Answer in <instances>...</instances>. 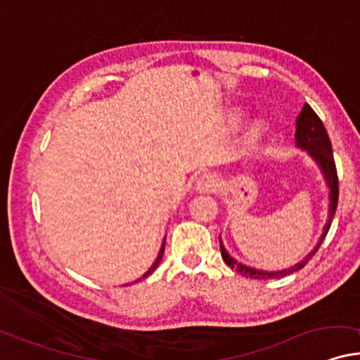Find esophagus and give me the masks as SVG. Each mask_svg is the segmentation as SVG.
<instances>
[{"instance_id":"esophagus-1","label":"esophagus","mask_w":360,"mask_h":360,"mask_svg":"<svg viewBox=\"0 0 360 360\" xmlns=\"http://www.w3.org/2000/svg\"><path fill=\"white\" fill-rule=\"evenodd\" d=\"M219 187H220V180L217 179L214 173H205V175H202L200 179L197 180V184H195V188H197V192L200 193H212Z\"/></svg>"}]
</instances>
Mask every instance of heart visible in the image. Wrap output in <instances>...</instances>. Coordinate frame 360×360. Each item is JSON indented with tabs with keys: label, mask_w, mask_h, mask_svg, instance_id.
Wrapping results in <instances>:
<instances>
[{
	"label": "heart",
	"mask_w": 360,
	"mask_h": 360,
	"mask_svg": "<svg viewBox=\"0 0 360 360\" xmlns=\"http://www.w3.org/2000/svg\"><path fill=\"white\" fill-rule=\"evenodd\" d=\"M247 117V112L242 106H233L229 110V123L230 127L237 128L243 123V120ZM270 131V123L265 118H257L250 123V127L247 128L245 133V141L248 145H257L259 141L264 140V136Z\"/></svg>",
	"instance_id": "b5f03b06"
}]
</instances>
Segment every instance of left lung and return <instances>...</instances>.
I'll return each mask as SVG.
<instances>
[{"instance_id":"left-lung-1","label":"left lung","mask_w":360,"mask_h":360,"mask_svg":"<svg viewBox=\"0 0 360 360\" xmlns=\"http://www.w3.org/2000/svg\"><path fill=\"white\" fill-rule=\"evenodd\" d=\"M295 145L299 146L300 150H304L305 153L309 155L314 162L317 163L319 170H321L323 180H326L327 188H329V215H327V221L322 229V235L319 237V242L316 243V247L309 252L307 255L304 257L302 260L297 262L294 267H288L283 270H259L255 267H250V265L242 264L237 259H233L232 255L229 254L227 248H225L224 242L220 238V252H221V259H224L225 264L229 265L230 269L237 270L238 274L243 275V277H250V278H281L285 277L288 274H294L297 270H300L305 267V264L316 255V252L321 247V243L323 238H326L327 232H329L332 219L335 215V208H337V200H339V180H337V170H335V163H334V155H332V145L329 140V135H327L326 127H323L322 120L317 117V113L310 108V105L305 103L300 110L299 117L295 120Z\"/></svg>"}]
</instances>
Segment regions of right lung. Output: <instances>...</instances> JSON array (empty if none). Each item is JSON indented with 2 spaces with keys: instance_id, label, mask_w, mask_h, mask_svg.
<instances>
[{
  "instance_id": "right-lung-1",
  "label": "right lung",
  "mask_w": 360,
  "mask_h": 360,
  "mask_svg": "<svg viewBox=\"0 0 360 360\" xmlns=\"http://www.w3.org/2000/svg\"><path fill=\"white\" fill-rule=\"evenodd\" d=\"M165 238H167V237H165ZM163 252H165V240H163V243H162V248H160V252H158V257H157V260H155V262H153V264H152V267H150L148 270H146V272L143 274V277H141V278L148 277V275H150V274H152V272H153V270L158 267V265H160V262H162ZM141 278H139V281H135V282H140V281H141Z\"/></svg>"
}]
</instances>
